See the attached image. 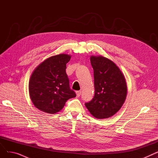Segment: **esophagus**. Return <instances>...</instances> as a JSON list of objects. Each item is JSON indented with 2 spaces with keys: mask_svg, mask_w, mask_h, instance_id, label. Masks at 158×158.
Returning <instances> with one entry per match:
<instances>
[{
  "mask_svg": "<svg viewBox=\"0 0 158 158\" xmlns=\"http://www.w3.org/2000/svg\"><path fill=\"white\" fill-rule=\"evenodd\" d=\"M81 94V91H77L76 92V95H77V97H79Z\"/></svg>",
  "mask_w": 158,
  "mask_h": 158,
  "instance_id": "esophagus-1",
  "label": "esophagus"
}]
</instances>
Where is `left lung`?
<instances>
[{"label":"left lung","instance_id":"left-lung-1","mask_svg":"<svg viewBox=\"0 0 158 158\" xmlns=\"http://www.w3.org/2000/svg\"><path fill=\"white\" fill-rule=\"evenodd\" d=\"M95 95L85 103L94 117L99 119L112 117L122 106L127 95L125 77L118 66L103 56H92Z\"/></svg>","mask_w":158,"mask_h":158}]
</instances>
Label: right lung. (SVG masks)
Masks as SVG:
<instances>
[{
	"mask_svg": "<svg viewBox=\"0 0 158 158\" xmlns=\"http://www.w3.org/2000/svg\"><path fill=\"white\" fill-rule=\"evenodd\" d=\"M71 56L59 54L41 63L32 72L29 84L32 103L38 110L54 114L63 109L66 102L76 94L70 88L66 73Z\"/></svg>",
	"mask_w": 158,
	"mask_h": 158,
	"instance_id": "add662e5",
	"label": "right lung"
}]
</instances>
